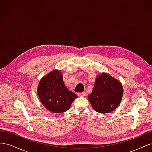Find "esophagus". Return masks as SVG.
Wrapping results in <instances>:
<instances>
[{"mask_svg": "<svg viewBox=\"0 0 152 152\" xmlns=\"http://www.w3.org/2000/svg\"><path fill=\"white\" fill-rule=\"evenodd\" d=\"M77 95L80 96V97H84V96H85L86 95V92H82V93H77Z\"/></svg>", "mask_w": 152, "mask_h": 152, "instance_id": "34e87169", "label": "esophagus"}]
</instances>
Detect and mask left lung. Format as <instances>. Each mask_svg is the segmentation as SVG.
Segmentation results:
<instances>
[{
  "instance_id": "left-lung-1",
  "label": "left lung",
  "mask_w": 152,
  "mask_h": 152,
  "mask_svg": "<svg viewBox=\"0 0 152 152\" xmlns=\"http://www.w3.org/2000/svg\"><path fill=\"white\" fill-rule=\"evenodd\" d=\"M121 83L108 73L97 76L94 88L88 99L92 107L98 113H107L115 110L122 98Z\"/></svg>"
}]
</instances>
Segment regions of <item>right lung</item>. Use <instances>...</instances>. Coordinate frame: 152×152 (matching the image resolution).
<instances>
[{
	"instance_id": "add662e5",
	"label": "right lung",
	"mask_w": 152,
	"mask_h": 152,
	"mask_svg": "<svg viewBox=\"0 0 152 152\" xmlns=\"http://www.w3.org/2000/svg\"><path fill=\"white\" fill-rule=\"evenodd\" d=\"M37 93L45 108L53 113L65 112L70 107L77 95L69 91L64 84L59 70L49 72L39 82Z\"/></svg>"
}]
</instances>
